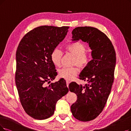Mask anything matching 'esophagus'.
<instances>
[{"mask_svg":"<svg viewBox=\"0 0 131 131\" xmlns=\"http://www.w3.org/2000/svg\"><path fill=\"white\" fill-rule=\"evenodd\" d=\"M66 83H67V86L68 87L69 84V81L68 80H66Z\"/></svg>","mask_w":131,"mask_h":131,"instance_id":"1","label":"esophagus"}]
</instances>
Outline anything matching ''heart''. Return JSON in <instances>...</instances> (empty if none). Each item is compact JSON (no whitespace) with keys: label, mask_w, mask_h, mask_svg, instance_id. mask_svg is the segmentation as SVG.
Returning a JSON list of instances; mask_svg holds the SVG:
<instances>
[{"label":"heart","mask_w":131,"mask_h":131,"mask_svg":"<svg viewBox=\"0 0 131 131\" xmlns=\"http://www.w3.org/2000/svg\"><path fill=\"white\" fill-rule=\"evenodd\" d=\"M66 50L73 56L72 64L76 65L78 67L82 68L85 66L89 61L88 55L85 53V47L81 43H72L66 47ZM62 56V51L58 48H55L51 52L50 59L52 63L57 67L61 66V59ZM78 73V70L75 67L63 68L59 71V76L61 78L66 80H71Z\"/></svg>","instance_id":"1"}]
</instances>
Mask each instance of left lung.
<instances>
[{"label": "left lung", "instance_id": "left-lung-1", "mask_svg": "<svg viewBox=\"0 0 131 131\" xmlns=\"http://www.w3.org/2000/svg\"><path fill=\"white\" fill-rule=\"evenodd\" d=\"M72 41L81 40L91 49L92 60L81 72L80 79L86 81L84 85L71 82L70 92L77 96L71 106L75 118L82 122L90 121L100 114L110 93L114 80L116 63V52L107 36L97 28L78 27L72 31Z\"/></svg>", "mask_w": 131, "mask_h": 131}]
</instances>
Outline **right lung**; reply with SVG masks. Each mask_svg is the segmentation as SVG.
I'll return each instance as SVG.
<instances>
[{
	"instance_id": "obj_1",
	"label": "right lung",
	"mask_w": 131,
	"mask_h": 131,
	"mask_svg": "<svg viewBox=\"0 0 131 131\" xmlns=\"http://www.w3.org/2000/svg\"><path fill=\"white\" fill-rule=\"evenodd\" d=\"M69 27L42 26L30 30L20 42L16 52V84L21 104L34 119L43 120L54 113L56 104L68 92L63 78L57 76L51 52L64 39Z\"/></svg>"
}]
</instances>
